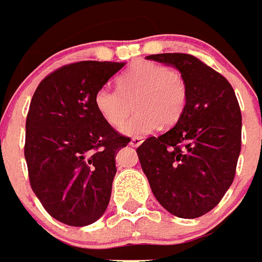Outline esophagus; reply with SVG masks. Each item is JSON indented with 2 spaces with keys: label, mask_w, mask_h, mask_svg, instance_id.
<instances>
[{
  "label": "esophagus",
  "mask_w": 262,
  "mask_h": 262,
  "mask_svg": "<svg viewBox=\"0 0 262 262\" xmlns=\"http://www.w3.org/2000/svg\"><path fill=\"white\" fill-rule=\"evenodd\" d=\"M142 138H133L131 141H129V146H133V147H138V146H141L142 144Z\"/></svg>",
  "instance_id": "34e87169"
}]
</instances>
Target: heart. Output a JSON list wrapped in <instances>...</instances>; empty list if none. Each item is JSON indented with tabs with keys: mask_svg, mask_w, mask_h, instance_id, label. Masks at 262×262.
<instances>
[{
	"mask_svg": "<svg viewBox=\"0 0 262 262\" xmlns=\"http://www.w3.org/2000/svg\"><path fill=\"white\" fill-rule=\"evenodd\" d=\"M118 91L101 88L95 106L112 127H120L135 105L137 114L121 127L127 137L142 138L160 124L171 127L183 116L188 102V86L183 74L154 62H141L119 77Z\"/></svg>",
	"mask_w": 262,
	"mask_h": 262,
	"instance_id": "heart-1",
	"label": "heart"
}]
</instances>
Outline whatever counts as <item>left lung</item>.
<instances>
[{"label": "left lung", "mask_w": 262, "mask_h": 262, "mask_svg": "<svg viewBox=\"0 0 262 262\" xmlns=\"http://www.w3.org/2000/svg\"><path fill=\"white\" fill-rule=\"evenodd\" d=\"M185 78L188 102L173 128L137 148L152 193L170 214L193 219L219 204L235 177L242 116L230 82L189 54H156Z\"/></svg>", "instance_id": "8db88e82"}]
</instances>
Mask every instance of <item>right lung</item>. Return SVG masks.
I'll list each match as a JSON object with an SVG mask.
<instances>
[{
    "label": "right lung",
    "mask_w": 262,
    "mask_h": 262,
    "mask_svg": "<svg viewBox=\"0 0 262 262\" xmlns=\"http://www.w3.org/2000/svg\"><path fill=\"white\" fill-rule=\"evenodd\" d=\"M124 64H64L31 100L24 146L29 183L45 210L64 225H92L110 203L115 157L131 139L100 116L95 95Z\"/></svg>",
    "instance_id": "1"
}]
</instances>
